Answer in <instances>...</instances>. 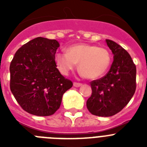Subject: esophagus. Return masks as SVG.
<instances>
[{"label": "esophagus", "instance_id": "obj_1", "mask_svg": "<svg viewBox=\"0 0 147 147\" xmlns=\"http://www.w3.org/2000/svg\"><path fill=\"white\" fill-rule=\"evenodd\" d=\"M82 85V83H79V82H74V86L76 87V88H79Z\"/></svg>", "mask_w": 147, "mask_h": 147}]
</instances>
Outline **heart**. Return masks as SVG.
<instances>
[{"mask_svg":"<svg viewBox=\"0 0 147 147\" xmlns=\"http://www.w3.org/2000/svg\"><path fill=\"white\" fill-rule=\"evenodd\" d=\"M111 54L105 48L88 44L72 45L66 51H59L55 55L58 69L65 75L76 67L87 79L95 80L103 76L110 67Z\"/></svg>","mask_w":147,"mask_h":147,"instance_id":"b5f03b06","label":"heart"}]
</instances>
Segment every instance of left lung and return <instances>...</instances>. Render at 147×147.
Instances as JSON below:
<instances>
[{
    "instance_id": "8db88e82",
    "label": "left lung",
    "mask_w": 147,
    "mask_h": 147,
    "mask_svg": "<svg viewBox=\"0 0 147 147\" xmlns=\"http://www.w3.org/2000/svg\"><path fill=\"white\" fill-rule=\"evenodd\" d=\"M113 62L107 74L90 82L92 94L87 108L93 115L109 117L120 112L129 103L136 89V67L125 49L106 40Z\"/></svg>"
}]
</instances>
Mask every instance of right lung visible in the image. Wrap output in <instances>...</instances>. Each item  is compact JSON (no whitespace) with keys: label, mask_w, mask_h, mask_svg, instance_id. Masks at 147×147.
I'll return each mask as SVG.
<instances>
[{"label":"right lung","mask_w":147,"mask_h":147,"mask_svg":"<svg viewBox=\"0 0 147 147\" xmlns=\"http://www.w3.org/2000/svg\"><path fill=\"white\" fill-rule=\"evenodd\" d=\"M59 42L39 37L24 44L11 62L10 89L20 107L38 116L51 115L59 108L65 92L73 86L57 68Z\"/></svg>","instance_id":"add662e5"}]
</instances>
